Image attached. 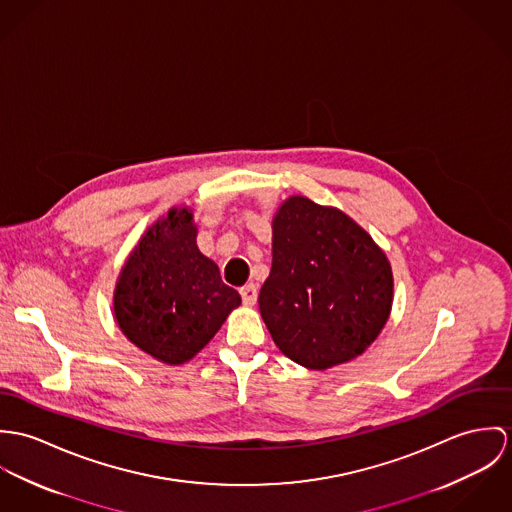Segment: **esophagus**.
<instances>
[{"label": "esophagus", "mask_w": 512, "mask_h": 512, "mask_svg": "<svg viewBox=\"0 0 512 512\" xmlns=\"http://www.w3.org/2000/svg\"><path fill=\"white\" fill-rule=\"evenodd\" d=\"M239 294H241L245 306H253V304L257 302V286L253 283L241 286V288H239Z\"/></svg>", "instance_id": "34e87169"}]
</instances>
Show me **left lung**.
<instances>
[{
	"label": "left lung",
	"mask_w": 512,
	"mask_h": 512,
	"mask_svg": "<svg viewBox=\"0 0 512 512\" xmlns=\"http://www.w3.org/2000/svg\"><path fill=\"white\" fill-rule=\"evenodd\" d=\"M391 306V263L365 229L338 208L284 200L259 310L288 359L318 371L355 359L377 340Z\"/></svg>",
	"instance_id": "obj_1"
}]
</instances>
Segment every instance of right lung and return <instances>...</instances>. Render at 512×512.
I'll return each instance as SVG.
<instances>
[{
  "instance_id": "1",
  "label": "right lung",
  "mask_w": 512,
  "mask_h": 512,
  "mask_svg": "<svg viewBox=\"0 0 512 512\" xmlns=\"http://www.w3.org/2000/svg\"><path fill=\"white\" fill-rule=\"evenodd\" d=\"M196 233L192 210L172 208L145 231L115 283L119 330L169 365L190 361L241 304L218 265L200 253Z\"/></svg>"
}]
</instances>
